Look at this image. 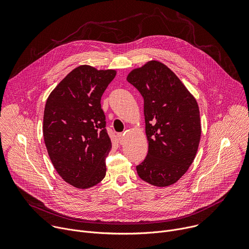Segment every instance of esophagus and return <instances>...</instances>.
<instances>
[{"mask_svg": "<svg viewBox=\"0 0 249 249\" xmlns=\"http://www.w3.org/2000/svg\"><path fill=\"white\" fill-rule=\"evenodd\" d=\"M117 137H118V140H119V143L121 144V145H123L124 144V134H118L117 135Z\"/></svg>", "mask_w": 249, "mask_h": 249, "instance_id": "1", "label": "esophagus"}]
</instances>
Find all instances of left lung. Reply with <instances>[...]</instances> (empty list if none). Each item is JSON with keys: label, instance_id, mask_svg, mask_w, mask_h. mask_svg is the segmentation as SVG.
I'll return each instance as SVG.
<instances>
[{"label": "left lung", "instance_id": "obj_1", "mask_svg": "<svg viewBox=\"0 0 249 249\" xmlns=\"http://www.w3.org/2000/svg\"><path fill=\"white\" fill-rule=\"evenodd\" d=\"M127 81L144 98L149 151L136 166L138 175L159 187L175 183L187 171L198 150L201 124L197 101L159 61L133 70Z\"/></svg>", "mask_w": 249, "mask_h": 249}]
</instances>
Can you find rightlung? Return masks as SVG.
Segmentation results:
<instances>
[{
	"label": "right lung",
	"mask_w": 249,
	"mask_h": 249,
	"mask_svg": "<svg viewBox=\"0 0 249 249\" xmlns=\"http://www.w3.org/2000/svg\"><path fill=\"white\" fill-rule=\"evenodd\" d=\"M116 76L114 70L83 65L69 73L47 98L43 137L56 171L69 184L89 188L105 176L111 150L101 96Z\"/></svg>",
	"instance_id": "right-lung-1"
}]
</instances>
